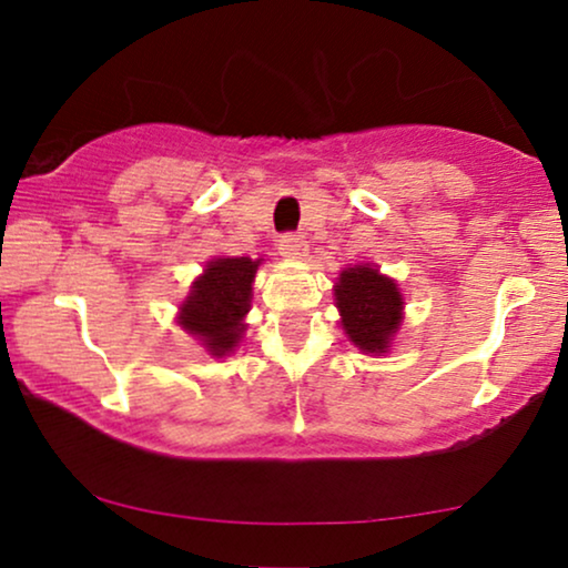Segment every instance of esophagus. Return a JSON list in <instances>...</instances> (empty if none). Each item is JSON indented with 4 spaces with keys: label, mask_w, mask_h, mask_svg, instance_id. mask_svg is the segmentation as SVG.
I'll list each match as a JSON object with an SVG mask.
<instances>
[{
    "label": "esophagus",
    "mask_w": 568,
    "mask_h": 568,
    "mask_svg": "<svg viewBox=\"0 0 568 568\" xmlns=\"http://www.w3.org/2000/svg\"><path fill=\"white\" fill-rule=\"evenodd\" d=\"M280 254L283 256H291V260H301V256H306V241L304 236H296V233H285L283 239H280Z\"/></svg>",
    "instance_id": "34e87169"
}]
</instances>
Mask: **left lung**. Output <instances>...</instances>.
Instances as JSON below:
<instances>
[{
    "label": "left lung",
    "mask_w": 568,
    "mask_h": 568,
    "mask_svg": "<svg viewBox=\"0 0 568 568\" xmlns=\"http://www.w3.org/2000/svg\"><path fill=\"white\" fill-rule=\"evenodd\" d=\"M335 301L343 329L363 353H387L403 324V296L397 283L374 264H355L339 272Z\"/></svg>",
    "instance_id": "left-lung-1"
}]
</instances>
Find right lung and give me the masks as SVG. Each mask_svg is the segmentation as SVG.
<instances>
[{
    "instance_id": "obj_1",
    "label": "right lung",
    "mask_w": 568,
    "mask_h": 568,
    "mask_svg": "<svg viewBox=\"0 0 568 568\" xmlns=\"http://www.w3.org/2000/svg\"><path fill=\"white\" fill-rule=\"evenodd\" d=\"M262 260L248 256H217L205 264V272L192 283V291L179 308V324L210 355L223 358L239 345L252 306V283Z\"/></svg>"
}]
</instances>
